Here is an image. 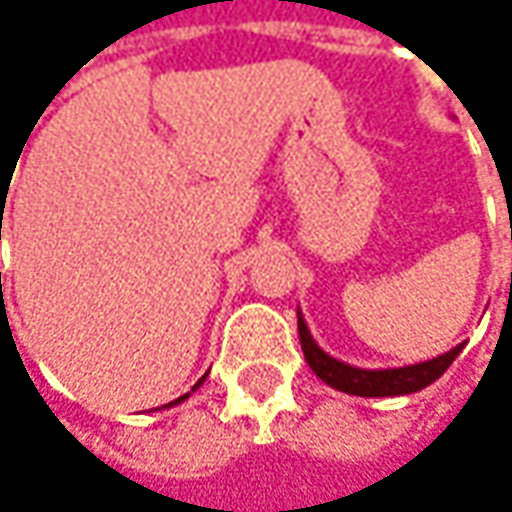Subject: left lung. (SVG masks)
I'll list each match as a JSON object with an SVG mask.
<instances>
[{"mask_svg":"<svg viewBox=\"0 0 512 512\" xmlns=\"http://www.w3.org/2000/svg\"><path fill=\"white\" fill-rule=\"evenodd\" d=\"M299 341H302V353L308 367L332 388L344 391V394H356V397H400V394H415L421 388H427L430 382H436L462 353L460 347H454L445 356L421 361V364H409V367H388V370H364L353 367L347 361H338L329 353H323L317 347V341L311 338L302 314H299Z\"/></svg>","mask_w":512,"mask_h":512,"instance_id":"1","label":"left lung"}]
</instances>
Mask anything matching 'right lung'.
I'll list each match as a JSON object with an SVG mask.
<instances>
[{
  "label": "right lung",
  "mask_w": 512,
  "mask_h": 512,
  "mask_svg": "<svg viewBox=\"0 0 512 512\" xmlns=\"http://www.w3.org/2000/svg\"><path fill=\"white\" fill-rule=\"evenodd\" d=\"M198 385H201V382H198ZM198 385H195V388H198ZM186 397H189V394H183V397H177V400H171L168 406H177V403H180V400H186Z\"/></svg>",
  "instance_id": "add662e5"
}]
</instances>
